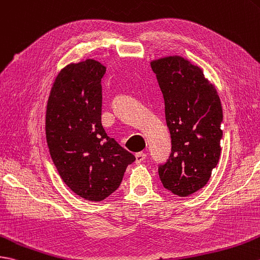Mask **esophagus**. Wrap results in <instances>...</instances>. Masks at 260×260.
Wrapping results in <instances>:
<instances>
[{
    "mask_svg": "<svg viewBox=\"0 0 260 260\" xmlns=\"http://www.w3.org/2000/svg\"><path fill=\"white\" fill-rule=\"evenodd\" d=\"M135 157H136V162H138V164H140V162L144 161L145 158H146V154L143 153V152L136 153V154H135Z\"/></svg>",
    "mask_w": 260,
    "mask_h": 260,
    "instance_id": "obj_1",
    "label": "esophagus"
}]
</instances>
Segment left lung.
<instances>
[{"mask_svg":"<svg viewBox=\"0 0 260 260\" xmlns=\"http://www.w3.org/2000/svg\"><path fill=\"white\" fill-rule=\"evenodd\" d=\"M165 101L172 152L158 165L162 186L186 197L206 185L218 164L222 108L216 88L198 66L180 56L150 63Z\"/></svg>","mask_w":260,"mask_h":260,"instance_id":"left-lung-1","label":"left lung"}]
</instances>
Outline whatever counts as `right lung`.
<instances>
[{"mask_svg":"<svg viewBox=\"0 0 260 260\" xmlns=\"http://www.w3.org/2000/svg\"><path fill=\"white\" fill-rule=\"evenodd\" d=\"M106 68L94 59L59 72L47 102L45 132L52 160L76 195L101 202L115 191L136 158L102 125V78Z\"/></svg>","mask_w":260,"mask_h":260,"instance_id":"add662e5","label":"right lung"}]
</instances>
